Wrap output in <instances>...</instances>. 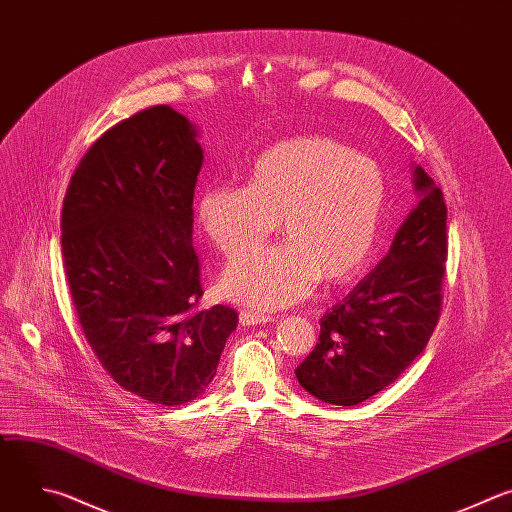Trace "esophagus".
<instances>
[{"label":"esophagus","mask_w":512,"mask_h":512,"mask_svg":"<svg viewBox=\"0 0 512 512\" xmlns=\"http://www.w3.org/2000/svg\"><path fill=\"white\" fill-rule=\"evenodd\" d=\"M274 317L272 315H260V313H250V311H242L240 313V323L244 327H254V325H266L272 323Z\"/></svg>","instance_id":"1"}]
</instances>
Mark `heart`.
Returning a JSON list of instances; mask_svg holds the SVG:
<instances>
[{
    "label": "heart",
    "instance_id": "obj_1",
    "mask_svg": "<svg viewBox=\"0 0 512 512\" xmlns=\"http://www.w3.org/2000/svg\"><path fill=\"white\" fill-rule=\"evenodd\" d=\"M387 210L381 167L331 137H294L266 149L248 183L199 193L197 220L226 256L261 243L281 222L287 242L236 256L222 294L258 311L309 296L319 280H353L373 258Z\"/></svg>",
    "mask_w": 512,
    "mask_h": 512
}]
</instances>
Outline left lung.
Here are the masks:
<instances>
[{"mask_svg": "<svg viewBox=\"0 0 512 512\" xmlns=\"http://www.w3.org/2000/svg\"><path fill=\"white\" fill-rule=\"evenodd\" d=\"M414 175L420 203L375 270L323 315L317 347L294 371L325 403L357 405L385 389L426 349L440 321L448 210L432 177L422 167Z\"/></svg>", "mask_w": 512, "mask_h": 512, "instance_id": "8db88e82", "label": "left lung"}]
</instances>
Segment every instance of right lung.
I'll return each instance as SVG.
<instances>
[{"mask_svg": "<svg viewBox=\"0 0 512 512\" xmlns=\"http://www.w3.org/2000/svg\"><path fill=\"white\" fill-rule=\"evenodd\" d=\"M203 153L189 121L149 107L98 137L62 206V254L80 329L123 389L161 405L212 383L238 313L199 309L191 244Z\"/></svg>", "mask_w": 512, "mask_h": 512, "instance_id": "add662e5", "label": "right lung"}]
</instances>
